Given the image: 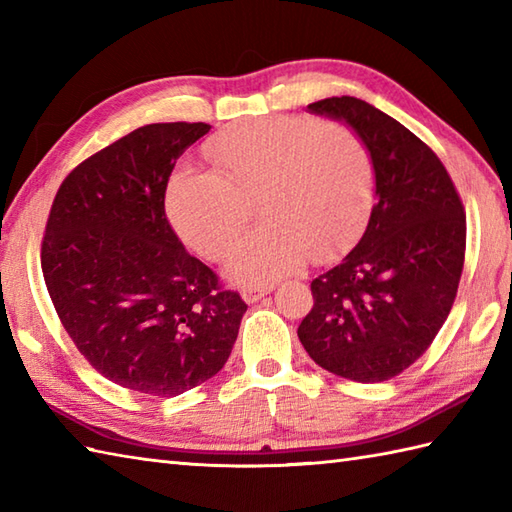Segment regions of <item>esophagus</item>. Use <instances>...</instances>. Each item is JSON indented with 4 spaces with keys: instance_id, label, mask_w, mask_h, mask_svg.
<instances>
[{
    "instance_id": "esophagus-1",
    "label": "esophagus",
    "mask_w": 512,
    "mask_h": 512,
    "mask_svg": "<svg viewBox=\"0 0 512 512\" xmlns=\"http://www.w3.org/2000/svg\"><path fill=\"white\" fill-rule=\"evenodd\" d=\"M273 288H275L273 284H266V286L250 284V286H244V288H242V299H244L246 303H257L264 295H268V292H273Z\"/></svg>"
}]
</instances>
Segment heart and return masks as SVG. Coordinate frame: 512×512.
Wrapping results in <instances>:
<instances>
[{"mask_svg":"<svg viewBox=\"0 0 512 512\" xmlns=\"http://www.w3.org/2000/svg\"><path fill=\"white\" fill-rule=\"evenodd\" d=\"M213 171L180 169L167 189L169 220L195 253L226 257L257 204L266 226L239 246L228 273L273 281L306 253L341 248L374 195V158L352 127L306 116L228 127L206 147Z\"/></svg>","mask_w":512,"mask_h":512,"instance_id":"heart-1","label":"heart"}]
</instances>
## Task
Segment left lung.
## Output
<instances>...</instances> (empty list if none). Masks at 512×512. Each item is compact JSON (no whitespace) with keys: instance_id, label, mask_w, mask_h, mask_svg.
<instances>
[{"instance_id":"obj_1","label":"left lung","mask_w":512,"mask_h":512,"mask_svg":"<svg viewBox=\"0 0 512 512\" xmlns=\"http://www.w3.org/2000/svg\"><path fill=\"white\" fill-rule=\"evenodd\" d=\"M308 110L365 140L376 204L361 242L310 284L314 306L297 334L328 372L380 383L416 363L449 317L464 266V206L440 158L396 118L354 96Z\"/></svg>"}]
</instances>
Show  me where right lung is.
<instances>
[{"label": "right lung", "instance_id": "right-lung-1", "mask_svg": "<svg viewBox=\"0 0 512 512\" xmlns=\"http://www.w3.org/2000/svg\"><path fill=\"white\" fill-rule=\"evenodd\" d=\"M209 129H134L72 169L48 215L41 268L65 332L96 372L140 394L171 398L215 376L248 308L165 213L176 160Z\"/></svg>", "mask_w": 512, "mask_h": 512}]
</instances>
